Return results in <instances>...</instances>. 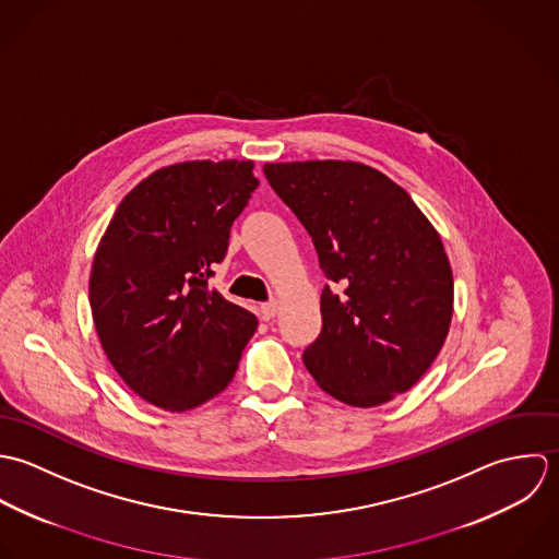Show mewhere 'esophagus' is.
<instances>
[{
	"instance_id": "1",
	"label": "esophagus",
	"mask_w": 559,
	"mask_h": 559,
	"mask_svg": "<svg viewBox=\"0 0 559 559\" xmlns=\"http://www.w3.org/2000/svg\"><path fill=\"white\" fill-rule=\"evenodd\" d=\"M259 313H261V318H263V320H274V318H276V313H278V302H276V300H270V302L261 305Z\"/></svg>"
}]
</instances>
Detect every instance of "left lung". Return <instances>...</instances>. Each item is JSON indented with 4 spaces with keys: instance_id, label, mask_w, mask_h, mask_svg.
Masks as SVG:
<instances>
[{
    "instance_id": "obj_1",
    "label": "left lung",
    "mask_w": 559,
    "mask_h": 559,
    "mask_svg": "<svg viewBox=\"0 0 559 559\" xmlns=\"http://www.w3.org/2000/svg\"><path fill=\"white\" fill-rule=\"evenodd\" d=\"M309 230L329 281L322 333L302 360L338 402L371 408L408 391L445 343L453 276L439 230L380 170L341 159L265 164Z\"/></svg>"
}]
</instances>
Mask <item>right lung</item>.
Masks as SVG:
<instances>
[{
	"label": "right lung",
	"instance_id": "right-lung-1",
	"mask_svg": "<svg viewBox=\"0 0 559 559\" xmlns=\"http://www.w3.org/2000/svg\"><path fill=\"white\" fill-rule=\"evenodd\" d=\"M250 159L155 170L118 205L91 270L102 347L148 404L186 413L233 380L257 318L210 287L233 221L259 186Z\"/></svg>",
	"mask_w": 559,
	"mask_h": 559
}]
</instances>
